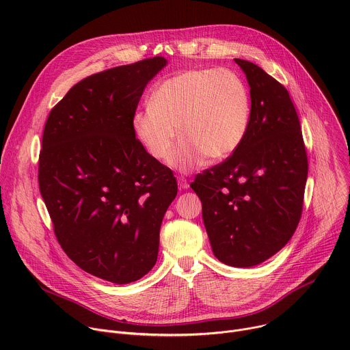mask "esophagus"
Here are the masks:
<instances>
[{"label": "esophagus", "mask_w": 350, "mask_h": 350, "mask_svg": "<svg viewBox=\"0 0 350 350\" xmlns=\"http://www.w3.org/2000/svg\"><path fill=\"white\" fill-rule=\"evenodd\" d=\"M177 183H178V188L180 189H187L189 187V184H188L185 177H177Z\"/></svg>", "instance_id": "34e87169"}]
</instances>
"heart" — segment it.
Listing matches in <instances>:
<instances>
[{
    "label": "heart",
    "instance_id": "1",
    "mask_svg": "<svg viewBox=\"0 0 350 350\" xmlns=\"http://www.w3.org/2000/svg\"><path fill=\"white\" fill-rule=\"evenodd\" d=\"M251 124V95L230 69H199L161 83L149 107L133 118V130L146 154L166 162L178 135L184 141L170 165L191 172L208 158H230L242 145Z\"/></svg>",
    "mask_w": 350,
    "mask_h": 350
}]
</instances>
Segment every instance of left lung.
Listing matches in <instances>:
<instances>
[{
    "instance_id": "8db88e82",
    "label": "left lung",
    "mask_w": 350,
    "mask_h": 350,
    "mask_svg": "<svg viewBox=\"0 0 350 350\" xmlns=\"http://www.w3.org/2000/svg\"><path fill=\"white\" fill-rule=\"evenodd\" d=\"M235 64L251 88V124L238 151L198 174L191 188L215 256L252 267L282 249L301 220L308 155L286 88L252 62Z\"/></svg>"
}]
</instances>
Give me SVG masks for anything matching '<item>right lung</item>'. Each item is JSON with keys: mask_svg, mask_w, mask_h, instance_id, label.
<instances>
[{"mask_svg": "<svg viewBox=\"0 0 350 350\" xmlns=\"http://www.w3.org/2000/svg\"><path fill=\"white\" fill-rule=\"evenodd\" d=\"M163 57L91 75L49 112L40 192L65 254L84 271L129 284L158 259L163 216L177 195L172 170L135 138L133 118Z\"/></svg>", "mask_w": 350, "mask_h": 350, "instance_id": "right-lung-1", "label": "right lung"}]
</instances>
